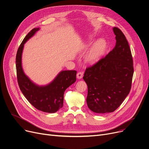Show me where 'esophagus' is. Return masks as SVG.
<instances>
[{
	"mask_svg": "<svg viewBox=\"0 0 149 149\" xmlns=\"http://www.w3.org/2000/svg\"><path fill=\"white\" fill-rule=\"evenodd\" d=\"M83 77V72H78L77 74V79H81Z\"/></svg>",
	"mask_w": 149,
	"mask_h": 149,
	"instance_id": "34e87169",
	"label": "esophagus"
}]
</instances>
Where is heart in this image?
Listing matches in <instances>:
<instances>
[{"label": "heart", "instance_id": "obj_1", "mask_svg": "<svg viewBox=\"0 0 149 149\" xmlns=\"http://www.w3.org/2000/svg\"><path fill=\"white\" fill-rule=\"evenodd\" d=\"M106 49V43L103 39L97 40L91 46L84 57L86 64L92 65L99 62L104 55Z\"/></svg>", "mask_w": 149, "mask_h": 149}]
</instances>
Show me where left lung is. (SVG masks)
Listing matches in <instances>:
<instances>
[{"label": "left lung", "mask_w": 149, "mask_h": 149, "mask_svg": "<svg viewBox=\"0 0 149 149\" xmlns=\"http://www.w3.org/2000/svg\"><path fill=\"white\" fill-rule=\"evenodd\" d=\"M116 45L105 58L86 69L83 79L88 87L89 109L96 113L113 112L129 94L134 73L133 61L127 40L113 28Z\"/></svg>", "instance_id": "obj_1"}]
</instances>
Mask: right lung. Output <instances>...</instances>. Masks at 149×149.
Instances as JSON below:
<instances>
[{
    "instance_id": "right-lung-1",
    "label": "right lung",
    "mask_w": 149,
    "mask_h": 149,
    "mask_svg": "<svg viewBox=\"0 0 149 149\" xmlns=\"http://www.w3.org/2000/svg\"><path fill=\"white\" fill-rule=\"evenodd\" d=\"M40 30L34 28L25 36L19 46L16 56V68L19 87L24 96L37 109L55 113L63 106L64 93L76 81V71H61L50 83L39 86L26 75L22 65V55L25 43Z\"/></svg>"
}]
</instances>
